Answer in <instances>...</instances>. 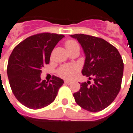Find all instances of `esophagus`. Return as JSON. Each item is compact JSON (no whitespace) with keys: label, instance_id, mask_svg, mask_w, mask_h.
<instances>
[{"label":"esophagus","instance_id":"esophagus-1","mask_svg":"<svg viewBox=\"0 0 133 133\" xmlns=\"http://www.w3.org/2000/svg\"><path fill=\"white\" fill-rule=\"evenodd\" d=\"M65 84L70 85L72 84V82H71V81H69V80H65Z\"/></svg>","mask_w":133,"mask_h":133}]
</instances>
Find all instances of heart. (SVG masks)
Returning a JSON list of instances; mask_svg holds the SVG:
<instances>
[{
	"instance_id": "b5f03b06",
	"label": "heart",
	"mask_w": 133,
	"mask_h": 133,
	"mask_svg": "<svg viewBox=\"0 0 133 133\" xmlns=\"http://www.w3.org/2000/svg\"><path fill=\"white\" fill-rule=\"evenodd\" d=\"M65 46L68 52L74 50L75 49L79 48V44L74 39H68L65 42ZM79 70V67L76 64L63 65L60 67L58 70V75L61 77L65 79H70L76 75Z\"/></svg>"
}]
</instances>
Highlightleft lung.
Here are the masks:
<instances>
[{
  "instance_id": "8db88e82",
  "label": "left lung",
  "mask_w": 133,
  "mask_h": 133,
  "mask_svg": "<svg viewBox=\"0 0 133 133\" xmlns=\"http://www.w3.org/2000/svg\"><path fill=\"white\" fill-rule=\"evenodd\" d=\"M82 46L86 59L82 73L91 82L81 83L79 91L73 94L76 103L91 112L100 111L111 104L120 91L123 62L117 49L100 37L75 34Z\"/></svg>"
}]
</instances>
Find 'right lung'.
<instances>
[{"label": "right lung", "mask_w": 133, "mask_h": 133, "mask_svg": "<svg viewBox=\"0 0 133 133\" xmlns=\"http://www.w3.org/2000/svg\"><path fill=\"white\" fill-rule=\"evenodd\" d=\"M64 35L50 33L31 35L18 44L8 61L7 72L13 94L19 103L38 109L53 103L63 80L53 76L42 80L44 65L49 63L51 51Z\"/></svg>", "instance_id": "obj_1"}]
</instances>
